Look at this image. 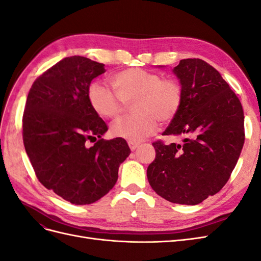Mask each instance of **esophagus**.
Instances as JSON below:
<instances>
[{"label": "esophagus", "mask_w": 261, "mask_h": 261, "mask_svg": "<svg viewBox=\"0 0 261 261\" xmlns=\"http://www.w3.org/2000/svg\"><path fill=\"white\" fill-rule=\"evenodd\" d=\"M128 146H129V148H130L132 151H135V150L139 147V144H138V143H130V141H129V143H128Z\"/></svg>", "instance_id": "obj_1"}]
</instances>
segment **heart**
Masks as SVG:
<instances>
[{
  "mask_svg": "<svg viewBox=\"0 0 261 261\" xmlns=\"http://www.w3.org/2000/svg\"><path fill=\"white\" fill-rule=\"evenodd\" d=\"M114 90L99 82L88 88V100L98 115L113 118L125 106L133 103L134 115L118 118L111 125V135L130 143H138L151 136L158 120L171 122L181 106L183 93L179 84L172 78H162L149 70L130 67L112 77Z\"/></svg>",
  "mask_w": 261,
  "mask_h": 261,
  "instance_id": "heart-1",
  "label": "heart"
}]
</instances>
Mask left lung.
<instances>
[{
  "label": "left lung",
  "instance_id": "obj_1",
  "mask_svg": "<svg viewBox=\"0 0 261 261\" xmlns=\"http://www.w3.org/2000/svg\"><path fill=\"white\" fill-rule=\"evenodd\" d=\"M183 100L164 136L181 143H153L155 159L147 177L153 191L173 203H200L231 176L245 140L241 101L218 70L200 59L180 60L173 68Z\"/></svg>",
  "mask_w": 261,
  "mask_h": 261
}]
</instances>
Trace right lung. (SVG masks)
Instances as JSON below:
<instances>
[{
	"label": "right lung",
	"mask_w": 261,
	"mask_h": 261,
	"mask_svg": "<svg viewBox=\"0 0 261 261\" xmlns=\"http://www.w3.org/2000/svg\"><path fill=\"white\" fill-rule=\"evenodd\" d=\"M105 72L90 59H63L35 81L23 111V146L38 179L74 204L96 202L111 191L130 153L125 139L101 138L108 126L87 96Z\"/></svg>",
	"instance_id": "add662e5"
}]
</instances>
